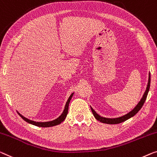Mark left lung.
Masks as SVG:
<instances>
[{
	"mask_svg": "<svg viewBox=\"0 0 157 157\" xmlns=\"http://www.w3.org/2000/svg\"><path fill=\"white\" fill-rule=\"evenodd\" d=\"M150 80H151V77H150V74H149L148 85H147V90L145 91V92H144V94L143 97H142V99L140 100V101L138 103V104L135 106V108L133 109L132 111H131L130 113H128V114H126V115L123 116H121V117H120V118H104V117H101L100 116L98 115V114L94 111V110L92 107H91V109H92V111L94 116L95 117V118L97 119V121H100V122H101L103 123H106V124H118V123H123V122H124V121H127L128 119L130 118L131 117L134 116L135 114H136L137 112H138L141 109L142 106H143L144 104V102H145V100L147 99V94H148V92L149 90V86H150Z\"/></svg>",
	"mask_w": 157,
	"mask_h": 157,
	"instance_id": "8db88e82",
	"label": "left lung"
}]
</instances>
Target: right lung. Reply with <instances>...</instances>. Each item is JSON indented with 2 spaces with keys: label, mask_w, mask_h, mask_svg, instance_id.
I'll return each instance as SVG.
<instances>
[{
  "label": "right lung",
  "mask_w": 157,
  "mask_h": 157,
  "mask_svg": "<svg viewBox=\"0 0 157 157\" xmlns=\"http://www.w3.org/2000/svg\"><path fill=\"white\" fill-rule=\"evenodd\" d=\"M72 96H73V93H72V94L70 96L68 100H67V101L66 102V104H65V109H64L63 112V113L59 117H58L57 119H56V120H54V121H48V122H35V121H31V120H29V119L26 118L25 117L21 115L20 113H19V115L21 116V118H22L23 120H25V121H26V122L31 123V124H32V125H34L36 126H39V127L46 128V127H52V126L59 125V124L60 123H62L63 121L65 120V118H66L67 112H68L69 103H70V101H71V99Z\"/></svg>",
  "instance_id": "obj_1"
}]
</instances>
